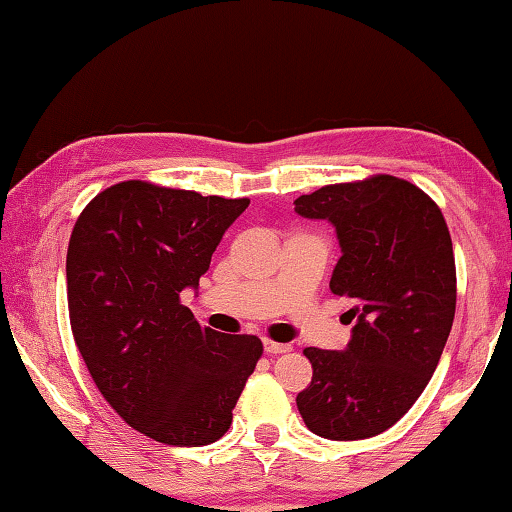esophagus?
<instances>
[{"label":"esophagus","instance_id":"1","mask_svg":"<svg viewBox=\"0 0 512 512\" xmlns=\"http://www.w3.org/2000/svg\"><path fill=\"white\" fill-rule=\"evenodd\" d=\"M264 350H266V354H287V352H291V345L264 339Z\"/></svg>","mask_w":512,"mask_h":512}]
</instances>
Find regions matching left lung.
<instances>
[{
    "label": "left lung",
    "instance_id": "left-lung-1",
    "mask_svg": "<svg viewBox=\"0 0 512 512\" xmlns=\"http://www.w3.org/2000/svg\"><path fill=\"white\" fill-rule=\"evenodd\" d=\"M334 223L343 255L329 289L357 318L345 350L305 348L314 377L298 393L309 431L361 440L391 429L422 395L456 311V262L443 212L404 178L377 173L296 198Z\"/></svg>",
    "mask_w": 512,
    "mask_h": 512
}]
</instances>
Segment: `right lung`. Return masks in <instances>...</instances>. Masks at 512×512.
Returning a JSON list of instances; mask_svg holds the SVG:
<instances>
[{
    "label": "right lung",
    "instance_id": "right-lung-1",
    "mask_svg": "<svg viewBox=\"0 0 512 512\" xmlns=\"http://www.w3.org/2000/svg\"><path fill=\"white\" fill-rule=\"evenodd\" d=\"M248 203L124 180L74 223L67 307L76 348L112 409L158 443L219 440L264 352L253 334L201 327L180 302Z\"/></svg>",
    "mask_w": 512,
    "mask_h": 512
}]
</instances>
